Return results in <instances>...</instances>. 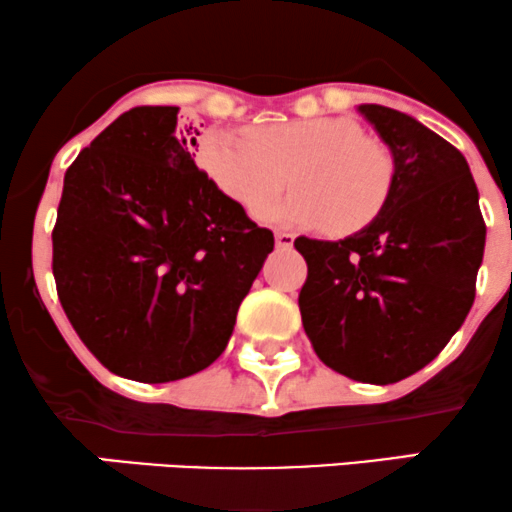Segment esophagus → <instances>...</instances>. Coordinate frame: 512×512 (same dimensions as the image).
Listing matches in <instances>:
<instances>
[{
  "label": "esophagus",
  "instance_id": "1",
  "mask_svg": "<svg viewBox=\"0 0 512 512\" xmlns=\"http://www.w3.org/2000/svg\"><path fill=\"white\" fill-rule=\"evenodd\" d=\"M275 244H278L280 249H290V246L295 244V237H292L290 232H275Z\"/></svg>",
  "mask_w": 512,
  "mask_h": 512
}]
</instances>
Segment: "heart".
<instances>
[{"label":"heart","mask_w":512,"mask_h":512,"mask_svg":"<svg viewBox=\"0 0 512 512\" xmlns=\"http://www.w3.org/2000/svg\"><path fill=\"white\" fill-rule=\"evenodd\" d=\"M222 193L256 210L290 183L280 203L258 217L285 225L353 234L380 215L394 183L392 152L346 118H300L251 132L212 128L198 152Z\"/></svg>","instance_id":"1"}]
</instances>
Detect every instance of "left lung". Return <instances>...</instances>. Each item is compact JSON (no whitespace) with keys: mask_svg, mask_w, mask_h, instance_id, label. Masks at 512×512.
I'll return each instance as SVG.
<instances>
[{"mask_svg":"<svg viewBox=\"0 0 512 512\" xmlns=\"http://www.w3.org/2000/svg\"><path fill=\"white\" fill-rule=\"evenodd\" d=\"M358 111L392 152V193L346 239H295L307 261L300 312L321 363L350 380L392 384L426 367L467 319L486 225L457 147L394 108Z\"/></svg>","mask_w":512,"mask_h":512,"instance_id":"1","label":"left lung"}]
</instances>
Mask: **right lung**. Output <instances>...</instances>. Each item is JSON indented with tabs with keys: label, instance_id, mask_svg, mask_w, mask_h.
Instances as JSON below:
<instances>
[{
	"label": "right lung",
	"instance_id": "obj_1",
	"mask_svg": "<svg viewBox=\"0 0 512 512\" xmlns=\"http://www.w3.org/2000/svg\"><path fill=\"white\" fill-rule=\"evenodd\" d=\"M195 135L176 106L132 108L65 174L57 297L99 363L135 382L215 363L275 244L195 166Z\"/></svg>",
	"mask_w": 512,
	"mask_h": 512
}]
</instances>
